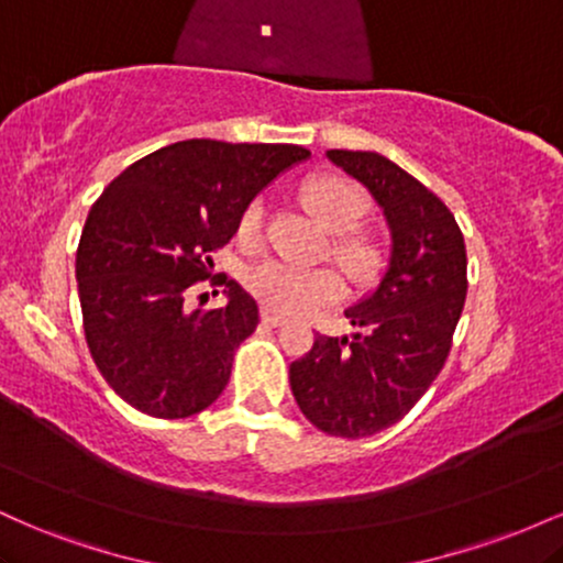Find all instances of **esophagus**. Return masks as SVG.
Here are the masks:
<instances>
[{
    "mask_svg": "<svg viewBox=\"0 0 563 563\" xmlns=\"http://www.w3.org/2000/svg\"><path fill=\"white\" fill-rule=\"evenodd\" d=\"M262 320L267 322V325H283V322H286V318H283V314L273 312V309H264V312H262Z\"/></svg>",
    "mask_w": 563,
    "mask_h": 563,
    "instance_id": "1",
    "label": "esophagus"
}]
</instances>
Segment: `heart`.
I'll return each instance as SVG.
<instances>
[{
	"instance_id": "1",
	"label": "heart",
	"mask_w": 563,
	"mask_h": 563,
	"mask_svg": "<svg viewBox=\"0 0 563 563\" xmlns=\"http://www.w3.org/2000/svg\"><path fill=\"white\" fill-rule=\"evenodd\" d=\"M307 209L333 230L331 251L354 277H371L384 262V241L373 228L357 224L371 209V198L344 174H314L301 185ZM264 206L251 200L238 219V243L256 249L262 243ZM245 286L262 303L283 314H312L322 303L344 296V280L331 267H299L286 262H262L245 273Z\"/></svg>"
}]
</instances>
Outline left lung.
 <instances>
[{
	"instance_id": "left-lung-1",
	"label": "left lung",
	"mask_w": 563,
	"mask_h": 563,
	"mask_svg": "<svg viewBox=\"0 0 563 563\" xmlns=\"http://www.w3.org/2000/svg\"><path fill=\"white\" fill-rule=\"evenodd\" d=\"M384 206L391 262L380 286L346 318L354 335H314L290 363V391L307 421L331 437L363 439L402 421L450 357L466 303V243L442 198L389 158L328 151Z\"/></svg>"
}]
</instances>
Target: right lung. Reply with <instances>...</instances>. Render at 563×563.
<instances>
[{
    "label": "right lung",
    "instance_id": "obj_1",
    "mask_svg": "<svg viewBox=\"0 0 563 563\" xmlns=\"http://www.w3.org/2000/svg\"><path fill=\"white\" fill-rule=\"evenodd\" d=\"M301 145L185 140L134 161L102 190L84 224L76 280L89 354L108 386L153 418H190L230 380L260 307L228 275H211L238 219ZM200 279L229 288L219 310L186 309Z\"/></svg>",
    "mask_w": 563,
    "mask_h": 563
}]
</instances>
